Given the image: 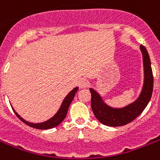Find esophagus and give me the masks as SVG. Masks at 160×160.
I'll return each mask as SVG.
<instances>
[{"mask_svg":"<svg viewBox=\"0 0 160 160\" xmlns=\"http://www.w3.org/2000/svg\"><path fill=\"white\" fill-rule=\"evenodd\" d=\"M89 86V82L86 78H82L79 81V87L81 88H86Z\"/></svg>","mask_w":160,"mask_h":160,"instance_id":"1","label":"esophagus"}]
</instances>
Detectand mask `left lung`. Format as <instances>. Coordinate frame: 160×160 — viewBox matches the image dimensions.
<instances>
[{"instance_id": "left-lung-1", "label": "left lung", "mask_w": 160, "mask_h": 160, "mask_svg": "<svg viewBox=\"0 0 160 160\" xmlns=\"http://www.w3.org/2000/svg\"><path fill=\"white\" fill-rule=\"evenodd\" d=\"M140 48L143 53L145 82L140 98L135 102L121 109H114L104 104L100 96L90 88L92 109L96 118L103 125L108 126H121L131 123L142 113L151 98L154 87V77L150 59L145 46L141 44Z\"/></svg>"}]
</instances>
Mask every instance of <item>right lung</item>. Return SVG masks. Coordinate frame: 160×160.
<instances>
[{
  "mask_svg": "<svg viewBox=\"0 0 160 160\" xmlns=\"http://www.w3.org/2000/svg\"><path fill=\"white\" fill-rule=\"evenodd\" d=\"M78 88H75L72 91H71L68 95L64 98V100L62 102V105H61V107L60 109L58 110V112L56 113L55 116H53L51 119H49L48 121H45V122H43V123H39V124H33L29 123L28 121L23 120L21 117H20L19 115L15 112V114L16 115L18 118L20 119V121H23L24 123L28 125L30 127H33V128L35 129H39V130H46V129H50L53 128L55 126H58L61 122H62L64 118L66 117V115H67L68 110V107H69L71 102H72V99H73L74 96H75V93L78 92Z\"/></svg>",
  "mask_w": 160,
  "mask_h": 160,
  "instance_id": "right-lung-1",
  "label": "right lung"
}]
</instances>
